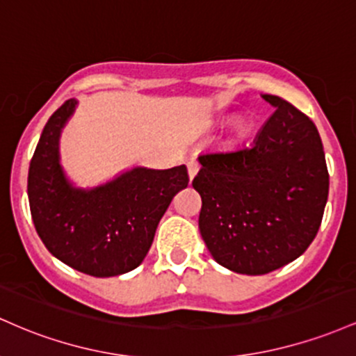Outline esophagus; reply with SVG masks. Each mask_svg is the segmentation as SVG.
<instances>
[{"mask_svg":"<svg viewBox=\"0 0 356 356\" xmlns=\"http://www.w3.org/2000/svg\"><path fill=\"white\" fill-rule=\"evenodd\" d=\"M186 168H188V177H190V179H193L195 177H197V173H198V170H200V166H198L197 161H193V159H191V161L186 163Z\"/></svg>","mask_w":356,"mask_h":356,"instance_id":"34e87169","label":"esophagus"}]
</instances>
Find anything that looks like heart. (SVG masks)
Instances as JSON below:
<instances>
[{"mask_svg":"<svg viewBox=\"0 0 356 356\" xmlns=\"http://www.w3.org/2000/svg\"><path fill=\"white\" fill-rule=\"evenodd\" d=\"M247 133H249V126H247L243 121H241L237 124V136H238V138H243V136H245Z\"/></svg>","mask_w":356,"mask_h":356,"instance_id":"heart-1","label":"heart"}]
</instances>
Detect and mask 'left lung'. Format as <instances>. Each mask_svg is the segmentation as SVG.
I'll list each match as a JSON object with an SVG mask.
<instances>
[{"label":"left lung","mask_w":356,"mask_h":356,"mask_svg":"<svg viewBox=\"0 0 356 356\" xmlns=\"http://www.w3.org/2000/svg\"><path fill=\"white\" fill-rule=\"evenodd\" d=\"M254 145L200 154L193 188L202 197L198 229L218 264L261 275L289 264L321 225L330 190L314 122L277 95Z\"/></svg>","instance_id":"obj_1"}]
</instances>
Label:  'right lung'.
<instances>
[{
    "mask_svg": "<svg viewBox=\"0 0 356 356\" xmlns=\"http://www.w3.org/2000/svg\"><path fill=\"white\" fill-rule=\"evenodd\" d=\"M77 101L51 114L28 170V202L51 255L94 277L129 273L145 261L171 200L188 186L186 166H136L94 188H77L60 165L58 141Z\"/></svg>",
    "mask_w": 356,
    "mask_h": 356,
    "instance_id": "right-lung-1",
    "label": "right lung"
}]
</instances>
